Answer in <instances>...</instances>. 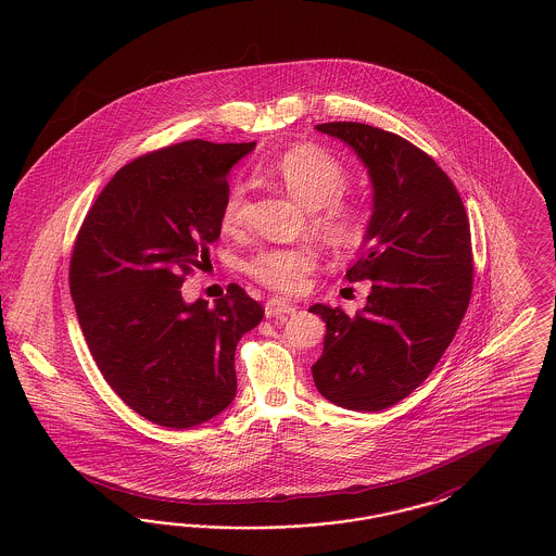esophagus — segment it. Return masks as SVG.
I'll return each instance as SVG.
<instances>
[{"mask_svg": "<svg viewBox=\"0 0 556 556\" xmlns=\"http://www.w3.org/2000/svg\"><path fill=\"white\" fill-rule=\"evenodd\" d=\"M295 313V306L286 302L283 298H270L265 304L266 318L279 317V315H291Z\"/></svg>", "mask_w": 556, "mask_h": 556, "instance_id": "1", "label": "esophagus"}]
</instances>
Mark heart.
Returning <instances> with one entry per match:
<instances>
[{
    "mask_svg": "<svg viewBox=\"0 0 556 556\" xmlns=\"http://www.w3.org/2000/svg\"><path fill=\"white\" fill-rule=\"evenodd\" d=\"M275 177L306 211H320L317 227L336 245H350L363 233L361 212L340 202L348 187L344 164L320 148L300 146L286 152L273 166ZM245 187L233 184L223 202V225L238 227L243 216ZM318 256L311 248H266L248 261V273L270 290L293 293L306 283Z\"/></svg>",
    "mask_w": 556,
    "mask_h": 556,
    "instance_id": "heart-1",
    "label": "heart"
}]
</instances>
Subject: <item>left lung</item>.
Listing matches in <instances>:
<instances>
[{
	"label": "left lung",
	"mask_w": 556,
	"mask_h": 556,
	"mask_svg": "<svg viewBox=\"0 0 556 556\" xmlns=\"http://www.w3.org/2000/svg\"><path fill=\"white\" fill-rule=\"evenodd\" d=\"M315 129L365 164L372 212L367 252L345 273L348 281H370L365 308L356 317L325 304L308 308L327 325L313 379L329 402L377 413L424 383L467 313L469 220L448 175L410 141L363 123Z\"/></svg>",
	"instance_id": "8db88e82"
}]
</instances>
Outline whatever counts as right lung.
<instances>
[{"mask_svg":"<svg viewBox=\"0 0 556 556\" xmlns=\"http://www.w3.org/2000/svg\"><path fill=\"white\" fill-rule=\"evenodd\" d=\"M256 143L184 141L123 166L87 212L71 293L108 386L152 424L187 429L236 397V348L263 306L236 283L214 306L181 286L220 236L229 170Z\"/></svg>","mask_w":556,"mask_h":556,"instance_id":"add662e5","label":"right lung"}]
</instances>
